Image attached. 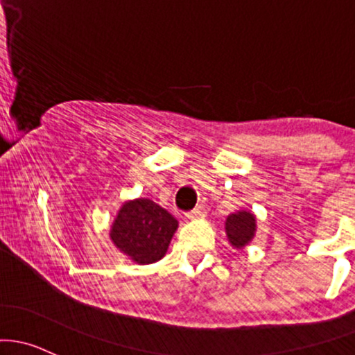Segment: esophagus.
<instances>
[{
	"label": "esophagus",
	"mask_w": 355,
	"mask_h": 355,
	"mask_svg": "<svg viewBox=\"0 0 355 355\" xmlns=\"http://www.w3.org/2000/svg\"><path fill=\"white\" fill-rule=\"evenodd\" d=\"M187 217L192 220L196 219H202V217H205V209L204 207H196L193 210H190L189 214H187Z\"/></svg>",
	"instance_id": "esophagus-1"
}]
</instances>
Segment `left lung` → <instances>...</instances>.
<instances>
[{
    "label": "left lung",
    "mask_w": 355,
    "mask_h": 355,
    "mask_svg": "<svg viewBox=\"0 0 355 355\" xmlns=\"http://www.w3.org/2000/svg\"><path fill=\"white\" fill-rule=\"evenodd\" d=\"M224 225L229 244L237 251L249 246V243L254 239L256 227H258L256 216L251 210H236L229 214Z\"/></svg>",
    "instance_id": "left-lung-1"
}]
</instances>
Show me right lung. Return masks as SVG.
Returning a JSON list of instances; mask_svg holds the SVG:
<instances>
[{
    "instance_id": "add662e5",
    "label": "right lung",
    "mask_w": 355,
    "mask_h": 355,
    "mask_svg": "<svg viewBox=\"0 0 355 355\" xmlns=\"http://www.w3.org/2000/svg\"><path fill=\"white\" fill-rule=\"evenodd\" d=\"M178 220L150 198L126 200L111 224L112 244L136 264L157 263L166 254Z\"/></svg>"
}]
</instances>
